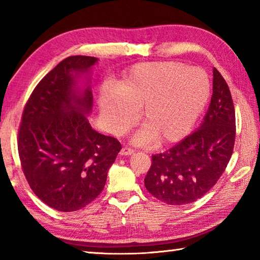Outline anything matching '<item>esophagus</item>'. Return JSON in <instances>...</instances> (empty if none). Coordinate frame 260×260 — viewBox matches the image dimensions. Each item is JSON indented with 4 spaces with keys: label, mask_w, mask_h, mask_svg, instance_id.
I'll return each instance as SVG.
<instances>
[{
    "label": "esophagus",
    "mask_w": 260,
    "mask_h": 260,
    "mask_svg": "<svg viewBox=\"0 0 260 260\" xmlns=\"http://www.w3.org/2000/svg\"><path fill=\"white\" fill-rule=\"evenodd\" d=\"M134 152H135L134 149L125 147V148H122V149H121V151H120V155H122V156H129V155H133Z\"/></svg>",
    "instance_id": "esophagus-1"
}]
</instances>
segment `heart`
<instances>
[{
    "mask_svg": "<svg viewBox=\"0 0 260 260\" xmlns=\"http://www.w3.org/2000/svg\"><path fill=\"white\" fill-rule=\"evenodd\" d=\"M211 85L199 68L177 61H153L132 68L119 83V90L105 89L101 111L109 128L122 134L135 124L142 109L144 128L136 136L140 143L153 139L166 144L183 139L208 104Z\"/></svg>",
    "mask_w": 260,
    "mask_h": 260,
    "instance_id": "obj_1",
    "label": "heart"
}]
</instances>
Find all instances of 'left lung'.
<instances>
[{
    "label": "left lung",
    "mask_w": 260,
    "mask_h": 260,
    "mask_svg": "<svg viewBox=\"0 0 260 260\" xmlns=\"http://www.w3.org/2000/svg\"><path fill=\"white\" fill-rule=\"evenodd\" d=\"M234 143V104L225 79L214 68L213 94L203 121L177 146L152 156L144 186L166 204L192 203L217 183Z\"/></svg>",
    "instance_id": "obj_1"
}]
</instances>
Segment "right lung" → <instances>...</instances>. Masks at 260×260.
<instances>
[{"instance_id": "obj_1", "label": "right lung", "mask_w": 260, "mask_h": 260, "mask_svg": "<svg viewBox=\"0 0 260 260\" xmlns=\"http://www.w3.org/2000/svg\"><path fill=\"white\" fill-rule=\"evenodd\" d=\"M98 58L70 56L35 87L18 132V152L29 187L61 212L85 208L103 190L121 144L96 132L90 73ZM85 76L81 86L78 80Z\"/></svg>"}]
</instances>
